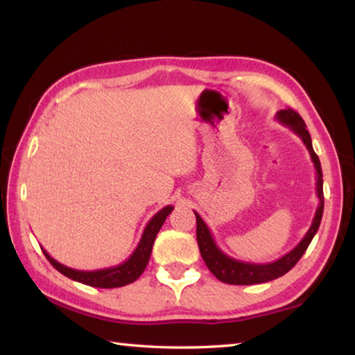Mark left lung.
Returning a JSON list of instances; mask_svg holds the SVG:
<instances>
[{
  "label": "left lung",
  "mask_w": 355,
  "mask_h": 355,
  "mask_svg": "<svg viewBox=\"0 0 355 355\" xmlns=\"http://www.w3.org/2000/svg\"><path fill=\"white\" fill-rule=\"evenodd\" d=\"M276 120L282 123L284 126L290 128L293 132L300 137L304 145H306L307 151L312 157V162L316 170V196H318L320 204L316 207V212L313 216L312 226L304 235V239L297 243L293 250L285 254L281 259L275 260L270 263H250L243 262V260H237L229 257L227 254L223 252L218 245L215 243V239L212 232H210L209 226L204 223L200 214L195 212L196 216V240L198 246H200V252L206 262L210 272L218 279V281L231 285H252V284H263L275 281V279L284 276L288 272L293 266L297 263V260L302 257V254L310 245V241L315 237L316 231H318L320 223L322 218V210H324V195H322V171L318 155L315 154L312 146V139L306 128L300 114H296L293 109H284L279 110L276 114Z\"/></svg>",
  "instance_id": "8db88e82"
}]
</instances>
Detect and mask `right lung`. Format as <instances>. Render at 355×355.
I'll return each mask as SVG.
<instances>
[{"instance_id":"obj_1","label":"right lung","mask_w":355,"mask_h":355,"mask_svg":"<svg viewBox=\"0 0 355 355\" xmlns=\"http://www.w3.org/2000/svg\"><path fill=\"white\" fill-rule=\"evenodd\" d=\"M173 206H166L162 210H159L151 220L148 221L145 231L141 234V239L137 245L135 251L130 254V257L124 260L123 263L110 266V268H103V270H93V271H83V270H74L70 266H65L59 263L58 260L53 259L49 254L43 250L45 257L49 260L55 270L62 275L73 279V281L90 285V287H98V288H116V287H124V285L132 284L134 281L140 277V275L145 271L146 265L149 262V257H151L153 245L154 240L157 237L162 225H164L166 216L173 212Z\"/></svg>"}]
</instances>
